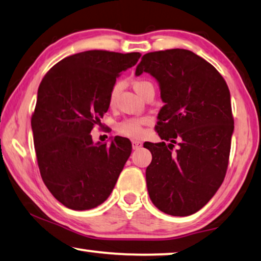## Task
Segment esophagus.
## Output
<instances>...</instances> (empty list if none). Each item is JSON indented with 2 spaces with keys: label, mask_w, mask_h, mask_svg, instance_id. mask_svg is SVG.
I'll return each mask as SVG.
<instances>
[{
  "label": "esophagus",
  "mask_w": 261,
  "mask_h": 261,
  "mask_svg": "<svg viewBox=\"0 0 261 261\" xmlns=\"http://www.w3.org/2000/svg\"><path fill=\"white\" fill-rule=\"evenodd\" d=\"M141 146L142 143L141 141H139V140H133V141H132V147H133V149H139Z\"/></svg>",
  "instance_id": "esophagus-1"
}]
</instances>
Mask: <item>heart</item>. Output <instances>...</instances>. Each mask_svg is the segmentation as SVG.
<instances>
[{
	"label": "heart",
	"instance_id": "1",
	"mask_svg": "<svg viewBox=\"0 0 261 261\" xmlns=\"http://www.w3.org/2000/svg\"><path fill=\"white\" fill-rule=\"evenodd\" d=\"M133 89L135 90V93L138 95L142 96L143 93L146 92L148 88H152V84L148 81L145 80H138L133 82ZM119 92V86H115L114 88L112 89L111 95H109V103L114 105L116 95H118ZM150 122V120L148 118H135V119H127L124 121L120 122L118 124V130L121 134L127 135V137H132V138H138L142 134V127L145 124H148Z\"/></svg>",
	"mask_w": 261,
	"mask_h": 261
}]
</instances>
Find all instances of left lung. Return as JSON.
Instances as JSON below:
<instances>
[{
    "label": "left lung",
    "mask_w": 261,
    "mask_h": 261,
    "mask_svg": "<svg viewBox=\"0 0 261 261\" xmlns=\"http://www.w3.org/2000/svg\"><path fill=\"white\" fill-rule=\"evenodd\" d=\"M142 73L155 79L165 103L156 126L164 141L143 143L152 153L147 190L161 212L187 217L201 210L224 181L234 130L231 94L220 73L186 49L145 54L135 75Z\"/></svg>",
    "instance_id": "1"
}]
</instances>
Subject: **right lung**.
Returning <instances> with one entry per match:
<instances>
[{"label": "right lung", "mask_w": 261, "mask_h": 261, "mask_svg": "<svg viewBox=\"0 0 261 261\" xmlns=\"http://www.w3.org/2000/svg\"><path fill=\"white\" fill-rule=\"evenodd\" d=\"M140 53L88 50L65 58L44 75L32 118L34 146L42 180L70 210L99 206L111 195L132 153L127 138L93 142L90 132L109 108L121 71Z\"/></svg>", "instance_id": "1"}]
</instances>
